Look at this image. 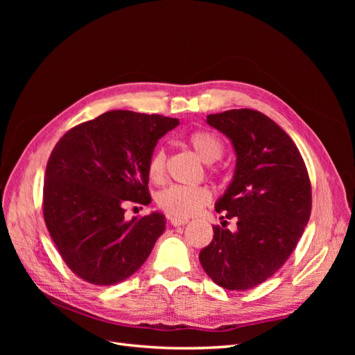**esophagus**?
Masks as SVG:
<instances>
[{
  "label": "esophagus",
  "instance_id": "obj_1",
  "mask_svg": "<svg viewBox=\"0 0 355 355\" xmlns=\"http://www.w3.org/2000/svg\"><path fill=\"white\" fill-rule=\"evenodd\" d=\"M168 220L173 227H182V225L188 223V219H179V218H168Z\"/></svg>",
  "mask_w": 355,
  "mask_h": 355
}]
</instances>
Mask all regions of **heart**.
<instances>
[{
  "instance_id": "1",
  "label": "heart",
  "mask_w": 355,
  "mask_h": 355,
  "mask_svg": "<svg viewBox=\"0 0 355 355\" xmlns=\"http://www.w3.org/2000/svg\"><path fill=\"white\" fill-rule=\"evenodd\" d=\"M188 146L204 163L211 164L222 158L225 146L220 139L207 130H196L187 137ZM167 157L164 149L157 148L146 164V173L153 184H163L166 179ZM211 168V173H214ZM210 191L206 187H168L157 197L158 207L168 216L188 219L197 214L210 201Z\"/></svg>"
}]
</instances>
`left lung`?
<instances>
[{
    "label": "left lung",
    "instance_id": "left-lung-1",
    "mask_svg": "<svg viewBox=\"0 0 355 355\" xmlns=\"http://www.w3.org/2000/svg\"><path fill=\"white\" fill-rule=\"evenodd\" d=\"M237 153L230 188L216 204L222 219H237V232L216 225L200 252L202 270L227 290H249L286 263L309 220L313 194L297 146L270 116L254 110L207 115Z\"/></svg>",
    "mask_w": 355,
    "mask_h": 355
}]
</instances>
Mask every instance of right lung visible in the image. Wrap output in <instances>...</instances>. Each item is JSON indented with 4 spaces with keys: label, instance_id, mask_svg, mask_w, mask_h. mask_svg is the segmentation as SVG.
I'll return each instance as SVG.
<instances>
[{
    "label": "right lung",
    "instance_id": "obj_1",
    "mask_svg": "<svg viewBox=\"0 0 355 355\" xmlns=\"http://www.w3.org/2000/svg\"><path fill=\"white\" fill-rule=\"evenodd\" d=\"M178 118L108 111L72 127L47 161L42 214L69 270L84 282L112 286L135 274L164 231L153 213L124 220L127 202H151L148 159Z\"/></svg>",
    "mask_w": 355,
    "mask_h": 355
}]
</instances>
